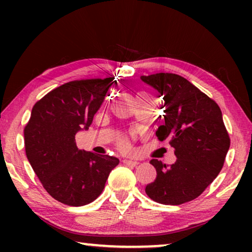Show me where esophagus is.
Returning <instances> with one entry per match:
<instances>
[{"mask_svg":"<svg viewBox=\"0 0 252 252\" xmlns=\"http://www.w3.org/2000/svg\"><path fill=\"white\" fill-rule=\"evenodd\" d=\"M124 164L125 165H128V166H137V165H139V161H136V160H129V159H125L124 160Z\"/></svg>","mask_w":252,"mask_h":252,"instance_id":"34e87169","label":"esophagus"}]
</instances>
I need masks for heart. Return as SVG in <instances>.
I'll return each mask as SVG.
<instances>
[{
	"label": "heart",
	"mask_w": 252,
	"mask_h": 252,
	"mask_svg": "<svg viewBox=\"0 0 252 252\" xmlns=\"http://www.w3.org/2000/svg\"><path fill=\"white\" fill-rule=\"evenodd\" d=\"M119 147L120 149H122L123 151H126V153H128V151H130V144L127 140H122L119 142Z\"/></svg>",
	"instance_id": "1"
}]
</instances>
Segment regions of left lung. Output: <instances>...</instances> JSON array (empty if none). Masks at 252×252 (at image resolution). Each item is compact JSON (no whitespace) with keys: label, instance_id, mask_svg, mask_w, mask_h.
Returning <instances> with one entry per match:
<instances>
[{"label":"left lung","instance_id":"8db88e82","mask_svg":"<svg viewBox=\"0 0 252 252\" xmlns=\"http://www.w3.org/2000/svg\"><path fill=\"white\" fill-rule=\"evenodd\" d=\"M141 80L163 97L164 115L156 135L159 141L167 140L177 156L172 165L150 160L157 175L147 185V195L165 205L190 202L215 180L225 163L230 139L221 110L181 75L156 73L142 75Z\"/></svg>","mask_w":252,"mask_h":252}]
</instances>
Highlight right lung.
<instances>
[{
  "label": "right lung",
  "instance_id": "obj_1",
  "mask_svg": "<svg viewBox=\"0 0 252 252\" xmlns=\"http://www.w3.org/2000/svg\"><path fill=\"white\" fill-rule=\"evenodd\" d=\"M115 78L66 82L44 95L24 128L31 166L48 194L70 206L89 204L101 195L119 159L79 150L75 134L88 129Z\"/></svg>",
  "mask_w": 252,
  "mask_h": 252
}]
</instances>
